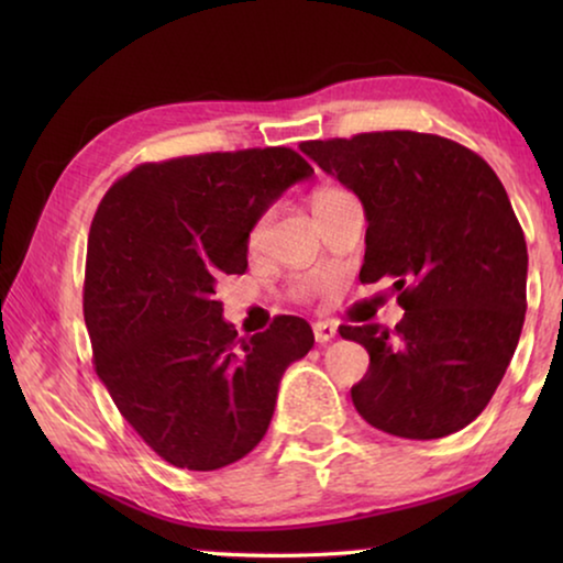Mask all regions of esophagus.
<instances>
[{"label": "esophagus", "mask_w": 563, "mask_h": 563, "mask_svg": "<svg viewBox=\"0 0 563 563\" xmlns=\"http://www.w3.org/2000/svg\"><path fill=\"white\" fill-rule=\"evenodd\" d=\"M312 330H314V341H318L320 345L330 343V341H333V338L338 335V328L333 325V322H328V320H320V322H314Z\"/></svg>", "instance_id": "obj_1"}]
</instances>
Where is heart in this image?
<instances>
[{"instance_id":"obj_1","label":"heart","mask_w":563,"mask_h":563,"mask_svg":"<svg viewBox=\"0 0 563 563\" xmlns=\"http://www.w3.org/2000/svg\"><path fill=\"white\" fill-rule=\"evenodd\" d=\"M341 191H343V189H338V187H322V189H318V191H314V197H312V207L318 205V202H322V199L341 195ZM258 233H261V225H258L256 230H253V241H256Z\"/></svg>"}]
</instances>
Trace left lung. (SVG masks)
<instances>
[{
	"instance_id": "left-lung-1",
	"label": "left lung",
	"mask_w": 563,
	"mask_h": 563,
	"mask_svg": "<svg viewBox=\"0 0 563 563\" xmlns=\"http://www.w3.org/2000/svg\"><path fill=\"white\" fill-rule=\"evenodd\" d=\"M364 205L358 279H391L395 330L341 325L368 351L351 399L368 426L430 441L489 405L526 320L528 249L503 181L449 137L384 130L299 143Z\"/></svg>"
}]
</instances>
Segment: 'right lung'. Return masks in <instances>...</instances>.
Listing matches in <instances>:
<instances>
[{
  "label": "right lung",
  "mask_w": 563,
  "mask_h": 563,
  "mask_svg": "<svg viewBox=\"0 0 563 563\" xmlns=\"http://www.w3.org/2000/svg\"><path fill=\"white\" fill-rule=\"evenodd\" d=\"M307 176L284 145L202 153L135 166L97 207L84 276L95 368L168 464L214 472L256 449L282 374L312 349L295 314L238 338L214 297L220 276L249 268L261 214Z\"/></svg>",
  "instance_id": "right-lung-1"
}]
</instances>
